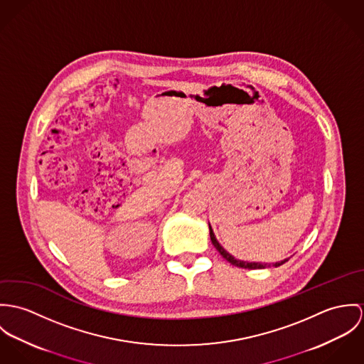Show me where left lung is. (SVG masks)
I'll return each mask as SVG.
<instances>
[{
	"label": "left lung",
	"instance_id": "left-lung-1",
	"mask_svg": "<svg viewBox=\"0 0 364 364\" xmlns=\"http://www.w3.org/2000/svg\"><path fill=\"white\" fill-rule=\"evenodd\" d=\"M209 235H210V242L212 244L215 245V248L220 252V255L226 259V261H229L232 265H235V267H239V268H244V269H264V268H267V267H269L268 264H261V262H245V261H240V259H236L233 255H230L219 242L216 240V237H215V235H213V230H212V228H210V225H209ZM287 259H283L281 262H275L274 264V267H281L282 264H284Z\"/></svg>",
	"mask_w": 364,
	"mask_h": 364
}]
</instances>
